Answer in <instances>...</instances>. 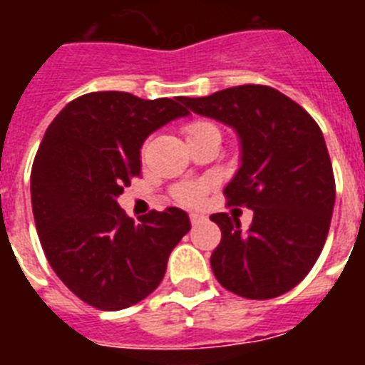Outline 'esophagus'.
I'll list each match as a JSON object with an SVG mask.
<instances>
[{"label": "esophagus", "instance_id": "obj_1", "mask_svg": "<svg viewBox=\"0 0 365 365\" xmlns=\"http://www.w3.org/2000/svg\"><path fill=\"white\" fill-rule=\"evenodd\" d=\"M190 221H192V225H199V222L206 221V215L197 214V212H192V214H190Z\"/></svg>", "mask_w": 365, "mask_h": 365}]
</instances>
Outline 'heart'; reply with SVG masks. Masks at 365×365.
Returning a JSON list of instances; mask_svg holds the SVG:
<instances>
[{"label": "heart", "instance_id": "b5f03b06", "mask_svg": "<svg viewBox=\"0 0 365 365\" xmlns=\"http://www.w3.org/2000/svg\"><path fill=\"white\" fill-rule=\"evenodd\" d=\"M217 130L214 122L205 120V118H195V120H190L182 125V133L186 135V140L192 143L195 138H199L201 135H205L206 131ZM210 188V182H188V185H180L173 190V199L180 205L195 206L202 201L205 193Z\"/></svg>", "mask_w": 365, "mask_h": 365}]
</instances>
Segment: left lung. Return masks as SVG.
I'll return each mask as SVG.
<instances>
[{"label": "left lung", "mask_w": 365, "mask_h": 365, "mask_svg": "<svg viewBox=\"0 0 365 365\" xmlns=\"http://www.w3.org/2000/svg\"><path fill=\"white\" fill-rule=\"evenodd\" d=\"M182 102L241 138V168L222 193L254 217L241 230L225 212L210 215L221 228L210 257L215 278L241 298L285 294L316 263L333 215L336 186L320 125L294 100L257 83Z\"/></svg>", "instance_id": "1"}]
</instances>
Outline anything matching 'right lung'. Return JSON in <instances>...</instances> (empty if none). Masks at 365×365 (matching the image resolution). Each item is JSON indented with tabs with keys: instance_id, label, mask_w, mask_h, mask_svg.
I'll list each match as a JSON object with an SVG mask.
<instances>
[{
	"instance_id": "obj_1",
	"label": "right lung",
	"mask_w": 365,
	"mask_h": 365,
	"mask_svg": "<svg viewBox=\"0 0 365 365\" xmlns=\"http://www.w3.org/2000/svg\"><path fill=\"white\" fill-rule=\"evenodd\" d=\"M182 98L87 93L58 113L38 148L31 201L41 248L67 289L100 311L150 296L190 230L188 215L175 206L135 222L117 202L140 177L148 135L190 113Z\"/></svg>"
}]
</instances>
